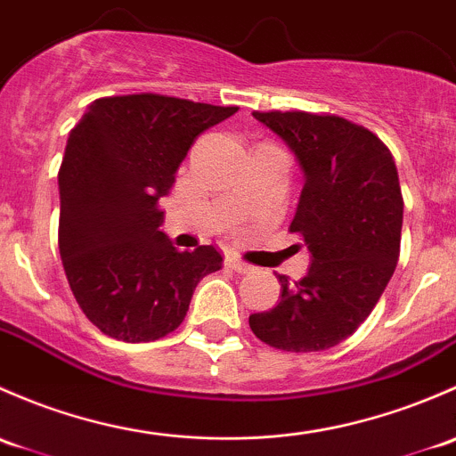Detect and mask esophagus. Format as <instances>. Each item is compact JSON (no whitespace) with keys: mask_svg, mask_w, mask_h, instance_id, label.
Returning <instances> with one entry per match:
<instances>
[{"mask_svg":"<svg viewBox=\"0 0 456 456\" xmlns=\"http://www.w3.org/2000/svg\"><path fill=\"white\" fill-rule=\"evenodd\" d=\"M226 265L230 267V270L239 272V274H248V272L255 270V267H252L250 263H246L243 259H239L237 255H228V256H226Z\"/></svg>","mask_w":456,"mask_h":456,"instance_id":"obj_1","label":"esophagus"}]
</instances>
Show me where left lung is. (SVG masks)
Here are the masks:
<instances>
[{
  "instance_id": "1",
  "label": "left lung",
  "mask_w": 456,
  "mask_h": 456,
  "mask_svg": "<svg viewBox=\"0 0 456 456\" xmlns=\"http://www.w3.org/2000/svg\"><path fill=\"white\" fill-rule=\"evenodd\" d=\"M294 151L305 173L292 232L312 265L300 281L279 274L281 300L252 314L250 330L281 351L336 346L358 330L400 259L403 200L395 159L362 125L333 114L252 111Z\"/></svg>"
}]
</instances>
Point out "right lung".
<instances>
[{"instance_id":"add662e5","label":"right lung","mask_w":456,"mask_h":456,"mask_svg":"<svg viewBox=\"0 0 456 456\" xmlns=\"http://www.w3.org/2000/svg\"><path fill=\"white\" fill-rule=\"evenodd\" d=\"M162 94L96 98L69 131L59 168V252L78 307L105 336L151 342L175 331L197 283L222 267L215 246L177 250L159 230L197 135L232 116Z\"/></svg>"}]
</instances>
